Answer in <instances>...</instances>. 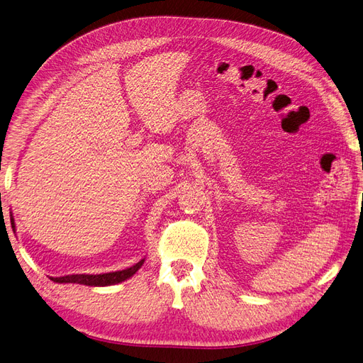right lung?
Masks as SVG:
<instances>
[{
  "label": "right lung",
  "mask_w": 363,
  "mask_h": 363,
  "mask_svg": "<svg viewBox=\"0 0 363 363\" xmlns=\"http://www.w3.org/2000/svg\"><path fill=\"white\" fill-rule=\"evenodd\" d=\"M11 224H13L11 228L14 229V223H11ZM143 263H145V258L139 263H135L134 266L124 269V270L100 273V274H66V276H60V278H51V281H55L57 284H81V285H89V286H108V285H115V284L127 281L143 266Z\"/></svg>",
  "instance_id": "1"
}]
</instances>
